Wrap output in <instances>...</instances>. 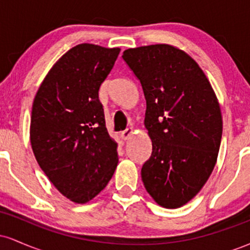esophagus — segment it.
Wrapping results in <instances>:
<instances>
[{"label": "esophagus", "mask_w": 250, "mask_h": 250, "mask_svg": "<svg viewBox=\"0 0 250 250\" xmlns=\"http://www.w3.org/2000/svg\"><path fill=\"white\" fill-rule=\"evenodd\" d=\"M131 135H133V128H127L125 130L121 131V134H120V136H121V139L123 141H127L131 137Z\"/></svg>", "instance_id": "esophagus-1"}]
</instances>
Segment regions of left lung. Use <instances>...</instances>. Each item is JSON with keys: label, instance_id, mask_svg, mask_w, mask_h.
Instances as JSON below:
<instances>
[{"label": "left lung", "instance_id": "left-lung-1", "mask_svg": "<svg viewBox=\"0 0 250 250\" xmlns=\"http://www.w3.org/2000/svg\"><path fill=\"white\" fill-rule=\"evenodd\" d=\"M141 82L145 125L153 151L141 169L157 205L179 208L201 190L217 160L222 115L217 97L196 62L179 48L151 44L123 51Z\"/></svg>", "mask_w": 250, "mask_h": 250}]
</instances>
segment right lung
<instances>
[{
	"label": "right lung",
	"mask_w": 250,
	"mask_h": 250,
	"mask_svg": "<svg viewBox=\"0 0 250 250\" xmlns=\"http://www.w3.org/2000/svg\"><path fill=\"white\" fill-rule=\"evenodd\" d=\"M120 50L77 44L53 65L34 99L30 143L36 161L75 203H87L103 190L119 162L99 89Z\"/></svg>",
	"instance_id": "add662e5"
}]
</instances>
